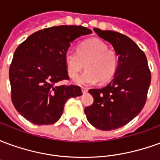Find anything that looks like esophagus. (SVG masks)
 <instances>
[{"instance_id":"1","label":"esophagus","mask_w":160,"mask_h":160,"mask_svg":"<svg viewBox=\"0 0 160 160\" xmlns=\"http://www.w3.org/2000/svg\"><path fill=\"white\" fill-rule=\"evenodd\" d=\"M81 91H82V92H83V93H86V92H87L88 89L86 88V87H81Z\"/></svg>"}]
</instances>
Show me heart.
Returning a JSON list of instances; mask_svg holds the SVG:
<instances>
[{
  "instance_id": "obj_1",
  "label": "heart",
  "mask_w": 160,
  "mask_h": 160,
  "mask_svg": "<svg viewBox=\"0 0 160 160\" xmlns=\"http://www.w3.org/2000/svg\"><path fill=\"white\" fill-rule=\"evenodd\" d=\"M68 76L74 78L85 66L87 70L74 79L78 85H92L107 82L112 79L118 68V56L114 50L99 39H89L80 42L77 50L69 49L64 55Z\"/></svg>"
}]
</instances>
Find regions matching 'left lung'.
<instances>
[{"mask_svg": "<svg viewBox=\"0 0 160 160\" xmlns=\"http://www.w3.org/2000/svg\"><path fill=\"white\" fill-rule=\"evenodd\" d=\"M93 30L113 46L118 65L110 83L89 90L94 101L85 108V114L93 127L113 130L128 123L143 109L151 83V72L144 52L128 37L112 31Z\"/></svg>", "mask_w": 160, "mask_h": 160, "instance_id": "left-lung-1", "label": "left lung"}]
</instances>
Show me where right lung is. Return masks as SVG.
<instances>
[{
    "label": "right lung",
    "mask_w": 160,
    "mask_h": 160,
    "mask_svg": "<svg viewBox=\"0 0 160 160\" xmlns=\"http://www.w3.org/2000/svg\"><path fill=\"white\" fill-rule=\"evenodd\" d=\"M92 31L81 26L40 30L20 43L9 68L11 98L22 117L37 125L56 122L70 98L82 95L80 87L58 84L68 80L64 55L71 42Z\"/></svg>",
    "instance_id": "1"
}]
</instances>
